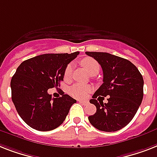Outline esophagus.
I'll list each match as a JSON object with an SVG mask.
<instances>
[{"label":"esophagus","mask_w":157,"mask_h":157,"mask_svg":"<svg viewBox=\"0 0 157 157\" xmlns=\"http://www.w3.org/2000/svg\"><path fill=\"white\" fill-rule=\"evenodd\" d=\"M79 102L80 103H81V104H82V105H86L88 104V101H79Z\"/></svg>","instance_id":"obj_1"}]
</instances>
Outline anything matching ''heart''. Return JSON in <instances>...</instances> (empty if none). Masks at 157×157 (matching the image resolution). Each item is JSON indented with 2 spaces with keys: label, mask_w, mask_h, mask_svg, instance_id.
<instances>
[{
  "label": "heart",
  "mask_w": 157,
  "mask_h": 157,
  "mask_svg": "<svg viewBox=\"0 0 157 157\" xmlns=\"http://www.w3.org/2000/svg\"><path fill=\"white\" fill-rule=\"evenodd\" d=\"M81 63L90 75L98 73L99 72V69H100V65H99L98 62L95 60L94 59L90 58V57L83 59L81 61ZM72 67H73L72 63H69L67 65L65 71H64V77L65 78H67L70 76V75L72 73ZM90 92H91V86L87 85H82V84H75L68 89V93H69L70 95L73 98L79 99L86 98Z\"/></svg>",
  "instance_id": "1"
}]
</instances>
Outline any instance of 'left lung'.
<instances>
[{
    "instance_id": "8db88e82",
    "label": "left lung",
    "mask_w": 157,
    "mask_h": 157,
    "mask_svg": "<svg viewBox=\"0 0 157 157\" xmlns=\"http://www.w3.org/2000/svg\"><path fill=\"white\" fill-rule=\"evenodd\" d=\"M85 54L95 59L103 72V84L90 101L97 111L89 116V120L95 128L103 132L122 129L132 120L142 102V75L131 61L122 57L106 52H86ZM101 96H110L107 103L97 101Z\"/></svg>"
}]
</instances>
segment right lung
Masks as SVG:
<instances>
[{
	"mask_svg": "<svg viewBox=\"0 0 157 157\" xmlns=\"http://www.w3.org/2000/svg\"><path fill=\"white\" fill-rule=\"evenodd\" d=\"M80 52L43 54L23 61L10 82L12 101L28 126L40 132L56 129L65 120L76 100L64 94L52 98L48 90L63 81L68 63Z\"/></svg>",
	"mask_w": 157,
	"mask_h": 157,
	"instance_id": "right-lung-1",
	"label": "right lung"
}]
</instances>
